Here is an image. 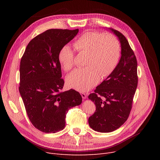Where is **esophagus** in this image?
Segmentation results:
<instances>
[{"mask_svg":"<svg viewBox=\"0 0 160 160\" xmlns=\"http://www.w3.org/2000/svg\"><path fill=\"white\" fill-rule=\"evenodd\" d=\"M81 96H82V97L83 98V99H86V98H87V94H86V93H81Z\"/></svg>","mask_w":160,"mask_h":160,"instance_id":"obj_1","label":"esophagus"}]
</instances>
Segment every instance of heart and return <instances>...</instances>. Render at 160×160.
Masks as SVG:
<instances>
[{
    "label": "heart",
    "instance_id": "heart-1",
    "mask_svg": "<svg viewBox=\"0 0 160 160\" xmlns=\"http://www.w3.org/2000/svg\"><path fill=\"white\" fill-rule=\"evenodd\" d=\"M73 47L80 54H86L83 68L73 71L66 78L69 88L86 91L96 85L100 77L104 78L115 69L119 61L121 47L112 35L100 32H86L76 39ZM74 54L69 45H64L58 54V61L65 71L74 65Z\"/></svg>",
    "mask_w": 160,
    "mask_h": 160
}]
</instances>
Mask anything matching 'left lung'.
I'll use <instances>...</instances> for the list:
<instances>
[{"instance_id": "obj_1", "label": "left lung", "mask_w": 160, "mask_h": 160, "mask_svg": "<svg viewBox=\"0 0 160 160\" xmlns=\"http://www.w3.org/2000/svg\"><path fill=\"white\" fill-rule=\"evenodd\" d=\"M118 37L121 57L113 71L88 98L96 110L88 119L90 127L99 132H111L128 119L138 83L136 57L128 41L120 32L111 29Z\"/></svg>"}]
</instances>
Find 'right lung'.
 Returning a JSON list of instances; mask_svg holds the SVG:
<instances>
[{
  "instance_id": "add662e5",
  "label": "right lung",
  "mask_w": 160,
  "mask_h": 160,
  "mask_svg": "<svg viewBox=\"0 0 160 160\" xmlns=\"http://www.w3.org/2000/svg\"><path fill=\"white\" fill-rule=\"evenodd\" d=\"M78 32L47 30L29 42L21 58L19 90L30 122L43 132L62 130L67 112L82 103L78 91H62L64 80L58 61L60 49Z\"/></svg>"
}]
</instances>
